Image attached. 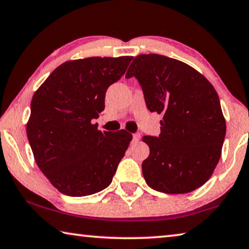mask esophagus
I'll list each match as a JSON object with an SVG mask.
<instances>
[{
    "label": "esophagus",
    "mask_w": 249,
    "mask_h": 249,
    "mask_svg": "<svg viewBox=\"0 0 249 249\" xmlns=\"http://www.w3.org/2000/svg\"><path fill=\"white\" fill-rule=\"evenodd\" d=\"M141 140V134L136 133L133 135V142H139Z\"/></svg>",
    "instance_id": "1"
}]
</instances>
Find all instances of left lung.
<instances>
[{
	"label": "left lung",
	"mask_w": 249,
	"mask_h": 249,
	"mask_svg": "<svg viewBox=\"0 0 249 249\" xmlns=\"http://www.w3.org/2000/svg\"><path fill=\"white\" fill-rule=\"evenodd\" d=\"M146 106L163 115L159 136L144 135L149 156L142 164L149 187L166 194H187L211 178L222 155L226 121L211 82L184 62L142 54L129 65Z\"/></svg>",
	"instance_id": "obj_1"
}]
</instances>
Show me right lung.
<instances>
[{
  "mask_svg": "<svg viewBox=\"0 0 249 249\" xmlns=\"http://www.w3.org/2000/svg\"><path fill=\"white\" fill-rule=\"evenodd\" d=\"M133 56L86 57L57 66L31 102L26 134L34 160L62 194L82 197L112 183L133 136L101 132L106 89L123 76Z\"/></svg>",
  "mask_w": 249,
  "mask_h": 249,
  "instance_id": "obj_1",
  "label": "right lung"
}]
</instances>
